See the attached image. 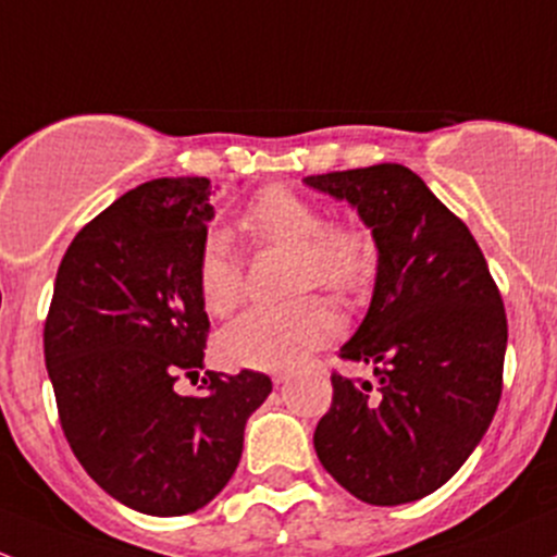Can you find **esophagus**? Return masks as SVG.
Here are the masks:
<instances>
[{
    "label": "esophagus",
    "mask_w": 557,
    "mask_h": 557,
    "mask_svg": "<svg viewBox=\"0 0 557 557\" xmlns=\"http://www.w3.org/2000/svg\"><path fill=\"white\" fill-rule=\"evenodd\" d=\"M288 379H290V371H274L272 373L274 384H283V382H288Z\"/></svg>",
    "instance_id": "obj_1"
}]
</instances>
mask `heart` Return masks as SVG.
Returning <instances> with one entry per match:
<instances>
[{
	"instance_id": "1",
	"label": "heart",
	"mask_w": 557,
	"mask_h": 557,
	"mask_svg": "<svg viewBox=\"0 0 557 557\" xmlns=\"http://www.w3.org/2000/svg\"><path fill=\"white\" fill-rule=\"evenodd\" d=\"M245 232L259 245L296 253L294 290L325 288L355 298L368 288L376 269V243L352 221L327 224L323 208L285 186L259 191L245 210ZM197 290L213 318H226L245 296V274L221 234L202 239L197 253ZM338 333V314L323 296L298 298L285 307H256L226 325L219 336L221 360L239 368L296 366L314 347Z\"/></svg>"
}]
</instances>
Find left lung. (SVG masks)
<instances>
[{
	"label": "left lung",
	"mask_w": 557,
	"mask_h": 557,
	"mask_svg": "<svg viewBox=\"0 0 557 557\" xmlns=\"http://www.w3.org/2000/svg\"><path fill=\"white\" fill-rule=\"evenodd\" d=\"M307 184L355 205L379 248L371 309L338 352L373 366L376 384L331 373L314 450L360 502H417L456 475L499 406L502 294L465 221L408 168L382 162Z\"/></svg>",
	"instance_id": "8db88e82"
}]
</instances>
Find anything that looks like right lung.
Here are the masks:
<instances>
[{"mask_svg":"<svg viewBox=\"0 0 557 557\" xmlns=\"http://www.w3.org/2000/svg\"><path fill=\"white\" fill-rule=\"evenodd\" d=\"M210 181L154 178L111 202L63 253L45 320L58 419L85 472L133 510L175 518L208 505L243 456L245 421L272 379L208 371L197 253Z\"/></svg>","mask_w":557,"mask_h":557,"instance_id":"add662e5","label":"right lung"}]
</instances>
